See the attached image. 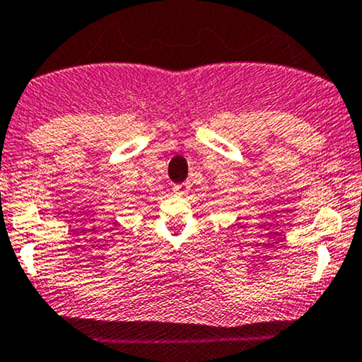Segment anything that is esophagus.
Masks as SVG:
<instances>
[{
	"label": "esophagus",
	"mask_w": 362,
	"mask_h": 362,
	"mask_svg": "<svg viewBox=\"0 0 362 362\" xmlns=\"http://www.w3.org/2000/svg\"><path fill=\"white\" fill-rule=\"evenodd\" d=\"M189 192V182H181V185L174 186V193L176 195H186Z\"/></svg>",
	"instance_id": "34e87169"
}]
</instances>
